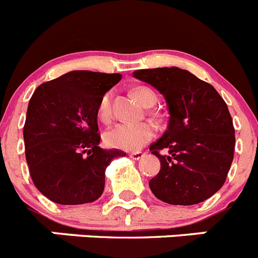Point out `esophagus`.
<instances>
[{
	"label": "esophagus",
	"instance_id": "esophagus-1",
	"mask_svg": "<svg viewBox=\"0 0 258 258\" xmlns=\"http://www.w3.org/2000/svg\"><path fill=\"white\" fill-rule=\"evenodd\" d=\"M145 156V153H143V152H132L131 154H130V157H131L132 160H140V158H143V157Z\"/></svg>",
	"mask_w": 258,
	"mask_h": 258
}]
</instances>
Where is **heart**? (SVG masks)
Instances as JSON below:
<instances>
[{
	"mask_svg": "<svg viewBox=\"0 0 258 258\" xmlns=\"http://www.w3.org/2000/svg\"><path fill=\"white\" fill-rule=\"evenodd\" d=\"M134 96L144 106H152L156 102V93L147 87H136ZM97 118L100 122H111V95L109 92L104 93L97 104ZM156 128L152 123L142 122L135 124H116L115 127L105 132L104 143L107 147L122 151H138L154 138Z\"/></svg>",
	"mask_w": 258,
	"mask_h": 258,
	"instance_id": "b5f03b06",
	"label": "heart"
}]
</instances>
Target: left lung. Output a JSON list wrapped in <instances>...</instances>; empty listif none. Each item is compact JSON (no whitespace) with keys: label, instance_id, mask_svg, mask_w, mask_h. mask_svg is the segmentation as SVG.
Segmentation results:
<instances>
[{"label":"left lung","instance_id":"obj_1","mask_svg":"<svg viewBox=\"0 0 258 258\" xmlns=\"http://www.w3.org/2000/svg\"><path fill=\"white\" fill-rule=\"evenodd\" d=\"M165 96L167 130L149 151L161 170L149 180L157 199L171 205L203 203L222 187L234 160L235 130L223 98L209 83L178 67L134 71ZM166 149L168 154L159 152Z\"/></svg>","mask_w":258,"mask_h":258}]
</instances>
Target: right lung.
<instances>
[{
    "label": "right lung",
    "instance_id": "add662e5",
    "mask_svg": "<svg viewBox=\"0 0 258 258\" xmlns=\"http://www.w3.org/2000/svg\"><path fill=\"white\" fill-rule=\"evenodd\" d=\"M120 74L70 71L40 84L27 109L26 160L33 184L53 203L80 205L104 192L105 170L119 149H102L97 126L101 96Z\"/></svg>",
    "mask_w": 258,
    "mask_h": 258
}]
</instances>
